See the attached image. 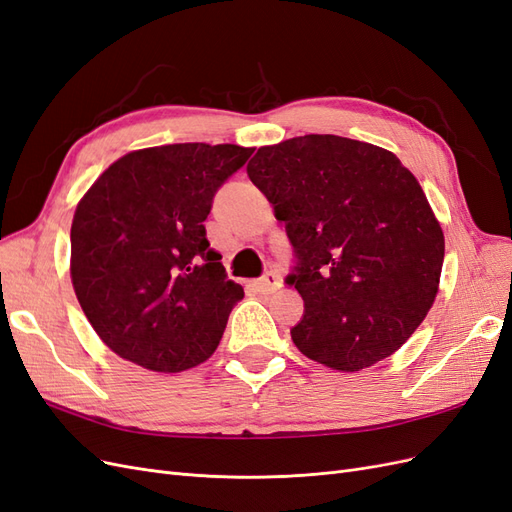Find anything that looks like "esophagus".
Returning a JSON list of instances; mask_svg holds the SVG:
<instances>
[{
  "label": "esophagus",
  "mask_w": 512,
  "mask_h": 512,
  "mask_svg": "<svg viewBox=\"0 0 512 512\" xmlns=\"http://www.w3.org/2000/svg\"><path fill=\"white\" fill-rule=\"evenodd\" d=\"M252 286H254V290L260 292V294H271L273 290L280 288V277H277L275 273H267L265 277H260L258 282H254Z\"/></svg>",
  "instance_id": "obj_1"
}]
</instances>
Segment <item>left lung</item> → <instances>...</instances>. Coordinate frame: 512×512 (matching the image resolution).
I'll use <instances>...</instances> for the list:
<instances>
[{
    "label": "left lung",
    "mask_w": 512,
    "mask_h": 512,
    "mask_svg": "<svg viewBox=\"0 0 512 512\" xmlns=\"http://www.w3.org/2000/svg\"><path fill=\"white\" fill-rule=\"evenodd\" d=\"M297 252L307 359L361 371L408 342L440 288L444 232L393 151L335 134L260 147L247 164Z\"/></svg>",
    "instance_id": "1"
}]
</instances>
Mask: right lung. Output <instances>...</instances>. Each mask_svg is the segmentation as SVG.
Listing matches in <instances>:
<instances>
[{"label":"right lung","mask_w":512,"mask_h":512,"mask_svg":"<svg viewBox=\"0 0 512 512\" xmlns=\"http://www.w3.org/2000/svg\"><path fill=\"white\" fill-rule=\"evenodd\" d=\"M254 147L179 143L126 153L85 192L70 230L83 312L121 359L162 374L205 363L243 288L207 241L213 194Z\"/></svg>","instance_id":"add662e5"}]
</instances>
